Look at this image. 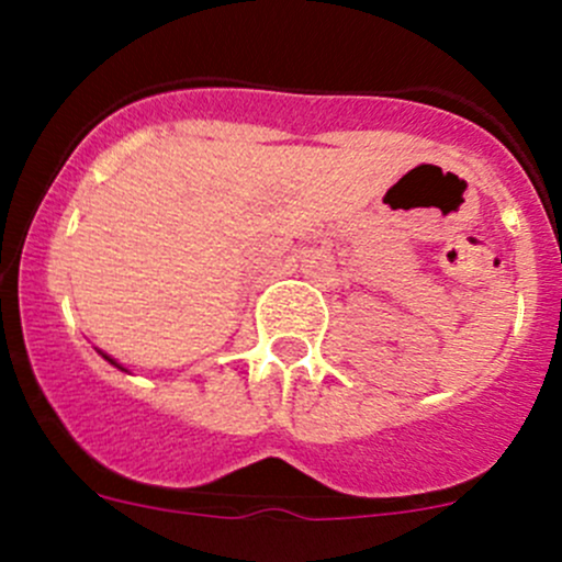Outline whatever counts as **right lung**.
<instances>
[{"instance_id":"right-lung-1","label":"right lung","mask_w":562,"mask_h":562,"mask_svg":"<svg viewBox=\"0 0 562 562\" xmlns=\"http://www.w3.org/2000/svg\"><path fill=\"white\" fill-rule=\"evenodd\" d=\"M103 359H105V361H111V364H113V367H119V370H124V367H122V364H116V361H113L111 356H105V353H103ZM124 372H127V370H124Z\"/></svg>"}]
</instances>
